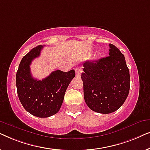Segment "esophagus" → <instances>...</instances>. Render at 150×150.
<instances>
[{"label":"esophagus","instance_id":"obj_1","mask_svg":"<svg viewBox=\"0 0 150 150\" xmlns=\"http://www.w3.org/2000/svg\"><path fill=\"white\" fill-rule=\"evenodd\" d=\"M76 76L77 77H79L80 76H81V74L82 71H83V70H82V69L81 68V67H76Z\"/></svg>","mask_w":150,"mask_h":150}]
</instances>
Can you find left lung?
<instances>
[{
	"mask_svg": "<svg viewBox=\"0 0 150 150\" xmlns=\"http://www.w3.org/2000/svg\"><path fill=\"white\" fill-rule=\"evenodd\" d=\"M109 56L83 63L84 98L93 111L108 114L119 109L130 90V72L124 54L109 44Z\"/></svg>",
	"mask_w": 150,
	"mask_h": 150,
	"instance_id": "left-lung-1",
	"label": "left lung"
}]
</instances>
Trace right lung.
I'll return each instance as SVG.
<instances>
[{"instance_id": "add662e5", "label": "right lung", "mask_w": 150, "mask_h": 150, "mask_svg": "<svg viewBox=\"0 0 150 150\" xmlns=\"http://www.w3.org/2000/svg\"><path fill=\"white\" fill-rule=\"evenodd\" d=\"M43 47L39 45L24 56L16 73L17 92L22 105L29 113L42 118L59 112L65 91L75 77L74 69H71L66 72L54 71L42 81L34 79L30 65L34 59L40 57Z\"/></svg>"}]
</instances>
